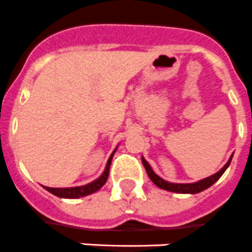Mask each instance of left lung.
<instances>
[{
    "label": "left lung",
    "mask_w": 252,
    "mask_h": 252,
    "mask_svg": "<svg viewBox=\"0 0 252 252\" xmlns=\"http://www.w3.org/2000/svg\"><path fill=\"white\" fill-rule=\"evenodd\" d=\"M232 158H233V155L230 156L229 160H228V162L225 164V165L223 166V168L219 170L218 173H215V174L210 175V177H208V178L205 179H201V181L198 182H194V183H170V182L168 181H164L162 178H160L158 174H156L154 170H152V168L150 166V164L145 160V158H142V164L143 166H145L146 172H147V174H149L150 179H151L154 183H155L158 187H160L161 189H165V191H169V192H175V193H198V192L204 191V189H206V188H209L210 186H213L215 183V182L218 181V179L220 178L221 175H223V173L227 170V168L229 166L230 161H232Z\"/></svg>",
    "instance_id": "8db88e82"
}]
</instances>
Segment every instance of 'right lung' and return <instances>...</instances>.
Instances as JSON below:
<instances>
[{"label":"right lung","mask_w":252,"mask_h":252,"mask_svg":"<svg viewBox=\"0 0 252 252\" xmlns=\"http://www.w3.org/2000/svg\"><path fill=\"white\" fill-rule=\"evenodd\" d=\"M116 149L114 150L113 154L110 155L109 160H107L106 168L103 170L102 174L96 179V181L91 182L86 186H80V187H70V188H51V187H44L48 192H51L55 196L61 198H79L84 197V196H88V194L94 193V192L98 191L101 187H102L107 181V177H109V170L110 165H111V160H113V156L115 154Z\"/></svg>","instance_id":"obj_1"}]
</instances>
